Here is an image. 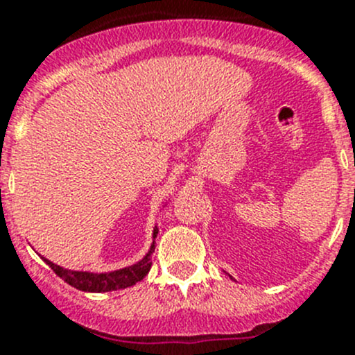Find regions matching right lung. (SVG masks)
I'll return each mask as SVG.
<instances>
[{
	"label": "right lung",
	"mask_w": 355,
	"mask_h": 355,
	"mask_svg": "<svg viewBox=\"0 0 355 355\" xmlns=\"http://www.w3.org/2000/svg\"><path fill=\"white\" fill-rule=\"evenodd\" d=\"M157 228H155L153 237L156 239ZM155 252V242H153L151 250L146 254L142 261H139L134 266L123 268V270L113 271V273H87V271H70L63 270L62 266H56L51 261L44 259L48 266L58 275L62 280H65L68 285L84 292H111V290L127 288L141 282L151 270V254Z\"/></svg>",
	"instance_id": "add662e5"
}]
</instances>
